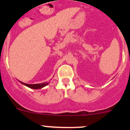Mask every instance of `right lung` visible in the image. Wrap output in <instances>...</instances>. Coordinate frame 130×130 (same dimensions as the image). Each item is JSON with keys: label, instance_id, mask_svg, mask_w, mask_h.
Returning a JSON list of instances; mask_svg holds the SVG:
<instances>
[{"label": "right lung", "instance_id": "1", "mask_svg": "<svg viewBox=\"0 0 130 130\" xmlns=\"http://www.w3.org/2000/svg\"><path fill=\"white\" fill-rule=\"evenodd\" d=\"M20 82L21 84H23V85L24 86H27V87H29L31 89H41L43 87H45L46 86L49 84V82H43V83H41V84H25L24 82Z\"/></svg>", "mask_w": 130, "mask_h": 130}]
</instances>
